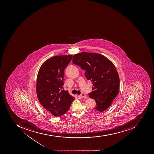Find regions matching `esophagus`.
<instances>
[{"mask_svg": "<svg viewBox=\"0 0 154 154\" xmlns=\"http://www.w3.org/2000/svg\"><path fill=\"white\" fill-rule=\"evenodd\" d=\"M80 97H83V98H87V96L86 95H85L84 94H82L81 95H80Z\"/></svg>", "mask_w": 154, "mask_h": 154, "instance_id": "obj_1", "label": "esophagus"}]
</instances>
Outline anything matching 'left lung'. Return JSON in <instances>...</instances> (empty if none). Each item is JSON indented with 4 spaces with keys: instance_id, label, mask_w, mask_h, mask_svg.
I'll return each instance as SVG.
<instances>
[{
    "instance_id": "left-lung-1",
    "label": "left lung",
    "mask_w": 154,
    "mask_h": 154,
    "mask_svg": "<svg viewBox=\"0 0 154 154\" xmlns=\"http://www.w3.org/2000/svg\"><path fill=\"white\" fill-rule=\"evenodd\" d=\"M72 62L85 70L87 79L93 84V91L88 94L96 101L93 109L106 110L119 93L120 79L114 64L103 55L86 52L73 56Z\"/></svg>"
}]
</instances>
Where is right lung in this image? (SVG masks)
I'll return each instance as SVG.
<instances>
[{
    "instance_id": "1",
    "label": "right lung",
    "mask_w": 154,
    "mask_h": 154,
    "mask_svg": "<svg viewBox=\"0 0 154 154\" xmlns=\"http://www.w3.org/2000/svg\"><path fill=\"white\" fill-rule=\"evenodd\" d=\"M72 55L57 56L45 61L39 68L37 77L36 92L45 111L59 117L69 110L74 97L62 90L64 71Z\"/></svg>"
}]
</instances>
